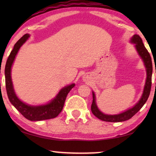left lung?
Returning a JSON list of instances; mask_svg holds the SVG:
<instances>
[{
	"label": "left lung",
	"instance_id": "obj_1",
	"mask_svg": "<svg viewBox=\"0 0 156 156\" xmlns=\"http://www.w3.org/2000/svg\"><path fill=\"white\" fill-rule=\"evenodd\" d=\"M131 43L136 44V47L137 51H138L140 56L142 57V60L144 62L145 67L147 68V80L145 83L144 89L143 94L141 97L140 100L137 103L135 106L129 109L126 112L118 115H107L104 114L100 111L98 109L97 105L96 103V98L95 94L93 92V102H92L91 109L93 114L99 118L100 120L105 121V122H122V121L127 120L130 119L136 113L139 112L140 109L143 107V105L147 102L148 98L149 96L150 91L151 89V78H152V72H153V66L151 58L150 56L149 51L145 48L143 43H142V38L139 35H134L131 38ZM156 73V72H155Z\"/></svg>",
	"mask_w": 156,
	"mask_h": 156
}]
</instances>
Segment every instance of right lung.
I'll use <instances>...</instances> for the list:
<instances>
[{"label":"right lung","mask_w":156,"mask_h":156,"mask_svg":"<svg viewBox=\"0 0 156 156\" xmlns=\"http://www.w3.org/2000/svg\"><path fill=\"white\" fill-rule=\"evenodd\" d=\"M29 37L30 35L27 34L21 37L14 44V49H12L7 58L5 69V86H6L7 94L11 103L27 120L31 121H39L51 119V118L57 117L62 112L67 94L71 89L75 86V84H72L62 89L52 101L48 104L41 105V106H30V105H26L18 98L16 95L15 94L12 85L11 68L20 47L27 40Z\"/></svg>","instance_id":"right-lung-1"}]
</instances>
